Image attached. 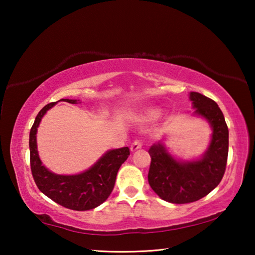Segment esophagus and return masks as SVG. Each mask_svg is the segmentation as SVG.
<instances>
[{"label":"esophagus","mask_w":255,"mask_h":255,"mask_svg":"<svg viewBox=\"0 0 255 255\" xmlns=\"http://www.w3.org/2000/svg\"><path fill=\"white\" fill-rule=\"evenodd\" d=\"M141 146H143V140H140V139H136V140H133V143L131 144V146H130V149H131V150L139 149V148H141Z\"/></svg>","instance_id":"1"}]
</instances>
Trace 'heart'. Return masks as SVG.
Here are the masks:
<instances>
[{"label":"heart","mask_w":255,"mask_h":255,"mask_svg":"<svg viewBox=\"0 0 255 255\" xmlns=\"http://www.w3.org/2000/svg\"><path fill=\"white\" fill-rule=\"evenodd\" d=\"M157 117V111L156 110H147L143 114V118L146 120H152Z\"/></svg>","instance_id":"1"}]
</instances>
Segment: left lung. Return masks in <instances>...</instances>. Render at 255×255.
I'll use <instances>...</instances> for the list:
<instances>
[{"label": "left lung", "instance_id": "1", "mask_svg": "<svg viewBox=\"0 0 255 255\" xmlns=\"http://www.w3.org/2000/svg\"><path fill=\"white\" fill-rule=\"evenodd\" d=\"M195 115L210 123L213 136L208 150L199 161L179 162L162 144L149 148L148 183L163 200L172 204H189L201 199L217 187L226 170L228 128L217 103L198 92L190 93Z\"/></svg>", "mask_w": 255, "mask_h": 255}]
</instances>
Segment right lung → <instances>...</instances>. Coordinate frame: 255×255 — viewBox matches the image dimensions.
<instances>
[{"instance_id": "obj_1", "label": "right lung", "mask_w": 255, "mask_h": 255, "mask_svg": "<svg viewBox=\"0 0 255 255\" xmlns=\"http://www.w3.org/2000/svg\"><path fill=\"white\" fill-rule=\"evenodd\" d=\"M60 101L76 103V100L70 99H62ZM55 105L56 102H51L42 108L30 129V166L33 180L44 195L65 208L80 211L93 209L110 196L119 167L130 155V150L128 147L109 150L83 173L75 175L51 173L42 165L38 156L36 133L41 118Z\"/></svg>"}]
</instances>
